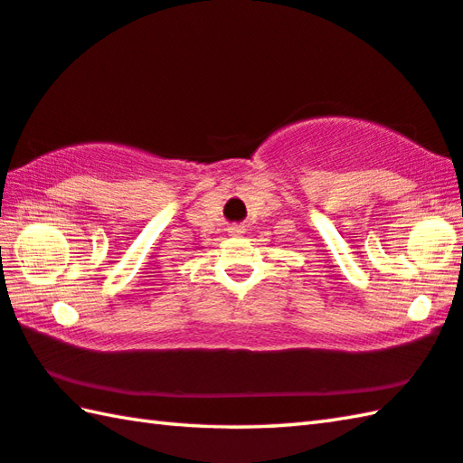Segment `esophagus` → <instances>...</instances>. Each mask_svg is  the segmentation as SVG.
<instances>
[{
	"instance_id": "34e87169",
	"label": "esophagus",
	"mask_w": 463,
	"mask_h": 463,
	"mask_svg": "<svg viewBox=\"0 0 463 463\" xmlns=\"http://www.w3.org/2000/svg\"><path fill=\"white\" fill-rule=\"evenodd\" d=\"M229 232L232 234V237H239V234L245 232V226H242V224H232V226H229Z\"/></svg>"
}]
</instances>
